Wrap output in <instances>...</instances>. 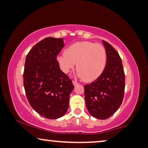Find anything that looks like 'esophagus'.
<instances>
[{"instance_id": "obj_1", "label": "esophagus", "mask_w": 148, "mask_h": 148, "mask_svg": "<svg viewBox=\"0 0 148 148\" xmlns=\"http://www.w3.org/2000/svg\"><path fill=\"white\" fill-rule=\"evenodd\" d=\"M73 85L75 86L79 85V83H78V82H77L76 81H73Z\"/></svg>"}]
</instances>
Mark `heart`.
Instances as JSON below:
<instances>
[{
    "label": "heart",
    "mask_w": 148,
    "mask_h": 148,
    "mask_svg": "<svg viewBox=\"0 0 148 148\" xmlns=\"http://www.w3.org/2000/svg\"><path fill=\"white\" fill-rule=\"evenodd\" d=\"M107 53L102 44L91 41L77 42L58 57L61 70L67 73L76 64L77 76L86 82L95 81L102 75L107 65Z\"/></svg>",
    "instance_id": "obj_1"
}]
</instances>
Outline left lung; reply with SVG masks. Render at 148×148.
<instances>
[{
	"mask_svg": "<svg viewBox=\"0 0 148 148\" xmlns=\"http://www.w3.org/2000/svg\"><path fill=\"white\" fill-rule=\"evenodd\" d=\"M103 43L107 50L105 71L95 81L84 86L86 105L88 112L97 119L112 116L122 104L124 95L125 75L122 59L112 45Z\"/></svg>",
	"mask_w": 148,
	"mask_h": 148,
	"instance_id": "left-lung-1",
	"label": "left lung"
}]
</instances>
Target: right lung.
I'll return each mask as SVG.
<instances>
[{"mask_svg":"<svg viewBox=\"0 0 148 148\" xmlns=\"http://www.w3.org/2000/svg\"><path fill=\"white\" fill-rule=\"evenodd\" d=\"M64 46L62 38H45L33 46L25 61L23 78L26 97L38 114L48 119L64 116L74 88L56 59Z\"/></svg>","mask_w":148,"mask_h":148,"instance_id":"1","label":"right lung"}]
</instances>
